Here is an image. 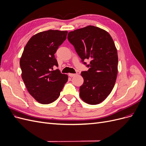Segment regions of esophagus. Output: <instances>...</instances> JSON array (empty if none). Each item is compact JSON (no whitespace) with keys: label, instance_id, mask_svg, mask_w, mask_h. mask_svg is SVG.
<instances>
[{"label":"esophagus","instance_id":"obj_1","mask_svg":"<svg viewBox=\"0 0 146 146\" xmlns=\"http://www.w3.org/2000/svg\"><path fill=\"white\" fill-rule=\"evenodd\" d=\"M76 74H72V73H69V76L70 77H74L75 76H76Z\"/></svg>","mask_w":146,"mask_h":146}]
</instances>
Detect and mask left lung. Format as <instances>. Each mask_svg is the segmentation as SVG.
Instances as JSON below:
<instances>
[{
	"instance_id": "obj_1",
	"label": "left lung",
	"mask_w": 146,
	"mask_h": 146,
	"mask_svg": "<svg viewBox=\"0 0 146 146\" xmlns=\"http://www.w3.org/2000/svg\"><path fill=\"white\" fill-rule=\"evenodd\" d=\"M68 39L90 68L81 73L80 98L88 104H99L111 93L117 77L118 56L113 39L107 31L92 25L70 32ZM86 59L90 65L84 62Z\"/></svg>"
}]
</instances>
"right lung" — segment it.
Here are the masks:
<instances>
[{"label":"right lung","instance_id":"add662e5","mask_svg":"<svg viewBox=\"0 0 146 146\" xmlns=\"http://www.w3.org/2000/svg\"><path fill=\"white\" fill-rule=\"evenodd\" d=\"M67 34V31L58 30L39 32L24 47L20 59L22 78L30 94L40 104L56 100L68 80V75L54 70L58 66L54 54Z\"/></svg>","mask_w":146,"mask_h":146}]
</instances>
